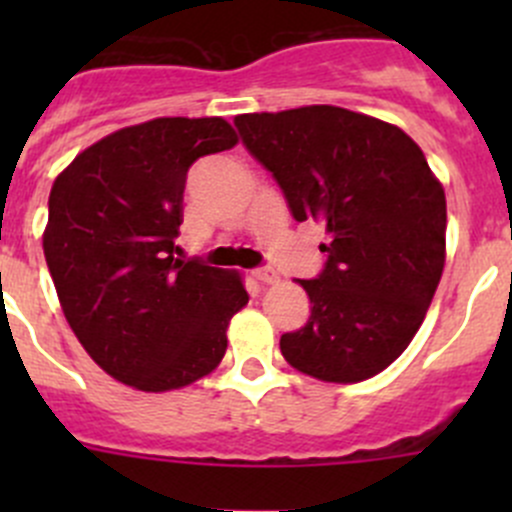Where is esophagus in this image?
Returning a JSON list of instances; mask_svg holds the SVG:
<instances>
[{"label":"esophagus","instance_id":"1","mask_svg":"<svg viewBox=\"0 0 512 512\" xmlns=\"http://www.w3.org/2000/svg\"><path fill=\"white\" fill-rule=\"evenodd\" d=\"M252 275H255V280L265 282V285H275V282H280V275H277V272L272 270V267H257V270L252 272Z\"/></svg>","mask_w":512,"mask_h":512}]
</instances>
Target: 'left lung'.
Here are the masks:
<instances>
[{
    "label": "left lung",
    "instance_id": "8db88e82",
    "mask_svg": "<svg viewBox=\"0 0 512 512\" xmlns=\"http://www.w3.org/2000/svg\"><path fill=\"white\" fill-rule=\"evenodd\" d=\"M242 143L285 193L294 220L327 230L314 280H297L312 312L282 334L302 374L354 384L411 344L446 262V195L401 128L339 106L235 118Z\"/></svg>",
    "mask_w": 512,
    "mask_h": 512
}]
</instances>
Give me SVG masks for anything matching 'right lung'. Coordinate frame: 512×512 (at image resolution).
<instances>
[{
  "label": "right lung",
  "instance_id": "1",
  "mask_svg": "<svg viewBox=\"0 0 512 512\" xmlns=\"http://www.w3.org/2000/svg\"><path fill=\"white\" fill-rule=\"evenodd\" d=\"M235 143L225 118H153L101 138L54 180L44 257L64 317L91 359L133 389L210 374L250 299L237 272L175 257L190 165Z\"/></svg>",
  "mask_w": 512,
  "mask_h": 512
}]
</instances>
